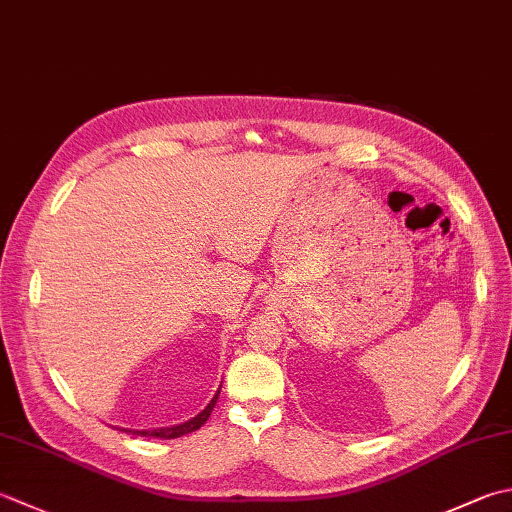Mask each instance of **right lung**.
Returning <instances> with one entry per match:
<instances>
[{
    "label": "right lung",
    "mask_w": 512,
    "mask_h": 512,
    "mask_svg": "<svg viewBox=\"0 0 512 512\" xmlns=\"http://www.w3.org/2000/svg\"><path fill=\"white\" fill-rule=\"evenodd\" d=\"M219 390H222V386L217 388L215 397L210 399L208 406L202 410V413H197L193 419H188V422L184 424H177V426H166V428H153V430H135V428H124V433H133V435H142V437H159V439H175V437H182V435H188L193 433V430L202 428L206 424V419L210 417V413H213V408L217 404V397H219Z\"/></svg>",
    "instance_id": "1"
}]
</instances>
